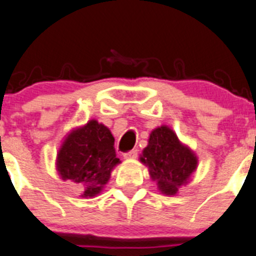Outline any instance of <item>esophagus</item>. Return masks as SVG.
<instances>
[{
  "label": "esophagus",
  "instance_id": "1",
  "mask_svg": "<svg viewBox=\"0 0 256 256\" xmlns=\"http://www.w3.org/2000/svg\"><path fill=\"white\" fill-rule=\"evenodd\" d=\"M136 156H138V150H131V152H125V154H124V158H125V159H128V160H131V159H136Z\"/></svg>",
  "mask_w": 256,
  "mask_h": 256
}]
</instances>
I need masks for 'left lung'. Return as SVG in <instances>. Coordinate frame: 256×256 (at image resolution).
I'll return each mask as SVG.
<instances>
[{"label": "left lung", "instance_id": "8db88e82", "mask_svg": "<svg viewBox=\"0 0 256 256\" xmlns=\"http://www.w3.org/2000/svg\"><path fill=\"white\" fill-rule=\"evenodd\" d=\"M152 182L166 196H176L190 183L198 166V158L188 145L178 139L169 126L162 125L150 132L148 146L140 155Z\"/></svg>", "mask_w": 256, "mask_h": 256}]
</instances>
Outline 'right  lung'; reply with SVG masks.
<instances>
[{
    "label": "right lung",
    "instance_id": "right-lung-1",
    "mask_svg": "<svg viewBox=\"0 0 256 256\" xmlns=\"http://www.w3.org/2000/svg\"><path fill=\"white\" fill-rule=\"evenodd\" d=\"M114 145L110 128L94 118L74 128L66 134L56 154L59 176L82 184L84 190L80 197H96L108 183L114 166L121 163Z\"/></svg>",
    "mask_w": 256,
    "mask_h": 256
}]
</instances>
